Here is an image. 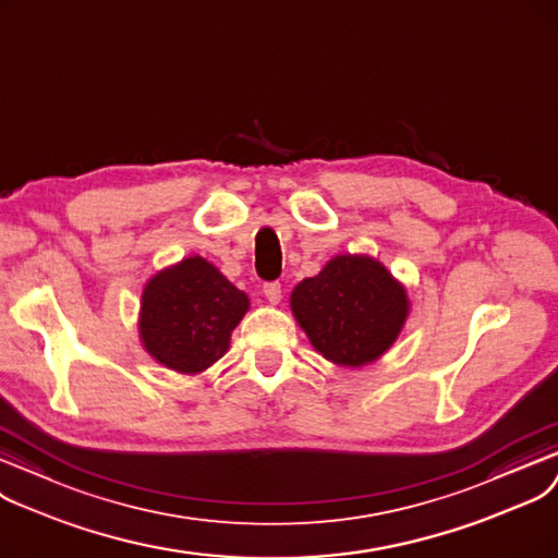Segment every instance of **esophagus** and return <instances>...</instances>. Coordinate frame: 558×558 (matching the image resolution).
I'll list each match as a JSON object with an SVG mask.
<instances>
[{
    "mask_svg": "<svg viewBox=\"0 0 558 558\" xmlns=\"http://www.w3.org/2000/svg\"><path fill=\"white\" fill-rule=\"evenodd\" d=\"M263 295L265 300H268L270 304H279L281 302V286L275 281V283H265L263 286Z\"/></svg>",
    "mask_w": 558,
    "mask_h": 558,
    "instance_id": "esophagus-1",
    "label": "esophagus"
}]
</instances>
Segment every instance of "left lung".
Wrapping results in <instances>:
<instances>
[{"label": "left lung", "mask_w": 558, "mask_h": 558, "mask_svg": "<svg viewBox=\"0 0 558 558\" xmlns=\"http://www.w3.org/2000/svg\"><path fill=\"white\" fill-rule=\"evenodd\" d=\"M290 311L317 354L340 367H363L400 338L411 302L381 260L338 254L293 288Z\"/></svg>", "instance_id": "obj_1"}]
</instances>
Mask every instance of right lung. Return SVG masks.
I'll return each mask as SVG.
<instances>
[{
  "label": "right lung",
  "instance_id": "1",
  "mask_svg": "<svg viewBox=\"0 0 558 558\" xmlns=\"http://www.w3.org/2000/svg\"><path fill=\"white\" fill-rule=\"evenodd\" d=\"M250 298L210 260L189 256L156 272L143 288L138 338L143 350L179 375H199L231 344Z\"/></svg>",
  "mask_w": 558,
  "mask_h": 558
}]
</instances>
